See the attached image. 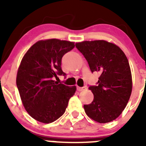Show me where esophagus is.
Here are the masks:
<instances>
[{
    "label": "esophagus",
    "mask_w": 146,
    "mask_h": 146,
    "mask_svg": "<svg viewBox=\"0 0 146 146\" xmlns=\"http://www.w3.org/2000/svg\"><path fill=\"white\" fill-rule=\"evenodd\" d=\"M85 88H85V87H79V86H77V90L78 91H83V90H84Z\"/></svg>",
    "instance_id": "esophagus-1"
}]
</instances>
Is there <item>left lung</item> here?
<instances>
[{
    "instance_id": "left-lung-1",
    "label": "left lung",
    "mask_w": 146,
    "mask_h": 146,
    "mask_svg": "<svg viewBox=\"0 0 146 146\" xmlns=\"http://www.w3.org/2000/svg\"><path fill=\"white\" fill-rule=\"evenodd\" d=\"M75 45L91 72L100 74L98 86L89 87L94 100L84 105L86 115L100 123L114 121L125 109L132 91L128 59L118 46L105 40L84 41Z\"/></svg>"
}]
</instances>
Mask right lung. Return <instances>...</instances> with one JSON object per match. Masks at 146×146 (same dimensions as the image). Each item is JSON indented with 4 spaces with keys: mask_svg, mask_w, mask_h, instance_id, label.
<instances>
[{
    "mask_svg": "<svg viewBox=\"0 0 146 146\" xmlns=\"http://www.w3.org/2000/svg\"><path fill=\"white\" fill-rule=\"evenodd\" d=\"M74 42L57 38L40 40L24 55L17 74V86L25 110L35 120L50 123L66 111L77 88L58 84L52 80L66 75L61 69L64 54Z\"/></svg>",
    "mask_w": 146,
    "mask_h": 146,
    "instance_id": "right-lung-1",
    "label": "right lung"
}]
</instances>
